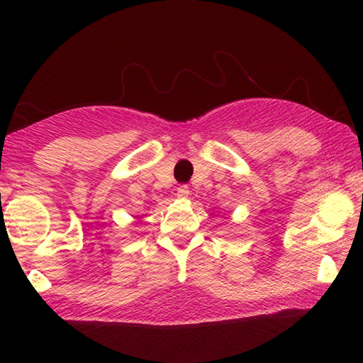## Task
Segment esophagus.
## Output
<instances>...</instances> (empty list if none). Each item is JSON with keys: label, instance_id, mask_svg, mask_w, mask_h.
<instances>
[{"label": "esophagus", "instance_id": "esophagus-1", "mask_svg": "<svg viewBox=\"0 0 363 363\" xmlns=\"http://www.w3.org/2000/svg\"><path fill=\"white\" fill-rule=\"evenodd\" d=\"M189 194H190V190H189L187 186H179L176 190V195L179 196V199H187Z\"/></svg>", "mask_w": 363, "mask_h": 363}]
</instances>
